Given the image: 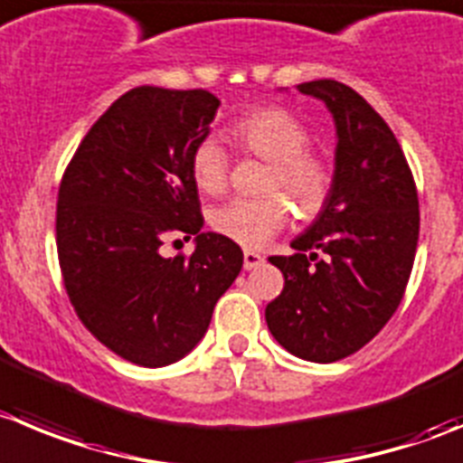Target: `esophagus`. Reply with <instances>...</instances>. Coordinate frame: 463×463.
<instances>
[{"instance_id":"esophagus-1","label":"esophagus","mask_w":463,"mask_h":463,"mask_svg":"<svg viewBox=\"0 0 463 463\" xmlns=\"http://www.w3.org/2000/svg\"><path fill=\"white\" fill-rule=\"evenodd\" d=\"M263 263V257L259 252H252V250H245L243 252V266L245 270H254V268H259Z\"/></svg>"}]
</instances>
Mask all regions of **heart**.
<instances>
[{
	"label": "heart",
	"mask_w": 463,
	"mask_h": 463,
	"mask_svg": "<svg viewBox=\"0 0 463 463\" xmlns=\"http://www.w3.org/2000/svg\"><path fill=\"white\" fill-rule=\"evenodd\" d=\"M229 143L236 149L270 163L259 200L234 197L215 206L209 222L215 234L243 248H263L288 222L293 202L302 218H314L332 195L334 175L320 154L311 152V131L300 118L281 107H261L243 113L227 127ZM193 184L206 195L224 191L229 158L215 140L206 138L191 154Z\"/></svg>",
	"instance_id": "obj_1"
}]
</instances>
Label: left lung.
Returning <instances> with one entry per match:
<instances>
[{
    "label": "left lung",
    "mask_w": 463,
    "mask_h": 463,
    "mask_svg": "<svg viewBox=\"0 0 463 463\" xmlns=\"http://www.w3.org/2000/svg\"><path fill=\"white\" fill-rule=\"evenodd\" d=\"M298 90L323 99L334 118V184L318 218L290 243L295 254L268 259L284 290L266 307V323L290 354L332 364L375 338L398 309L420 213L407 158L380 113L334 79Z\"/></svg>",
    "instance_id": "8db88e82"
}]
</instances>
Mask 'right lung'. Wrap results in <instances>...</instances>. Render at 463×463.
Masks as SVG:
<instances>
[{
  "mask_svg": "<svg viewBox=\"0 0 463 463\" xmlns=\"http://www.w3.org/2000/svg\"><path fill=\"white\" fill-rule=\"evenodd\" d=\"M218 107L202 88H131L83 136L61 179L56 250L70 302L97 341L138 366L186 356L243 268L234 241L200 232L191 177ZM175 235L195 238L196 252L163 258Z\"/></svg>",
  "mask_w": 463,
  "mask_h": 463,
  "instance_id": "add662e5",
  "label": "right lung"
}]
</instances>
